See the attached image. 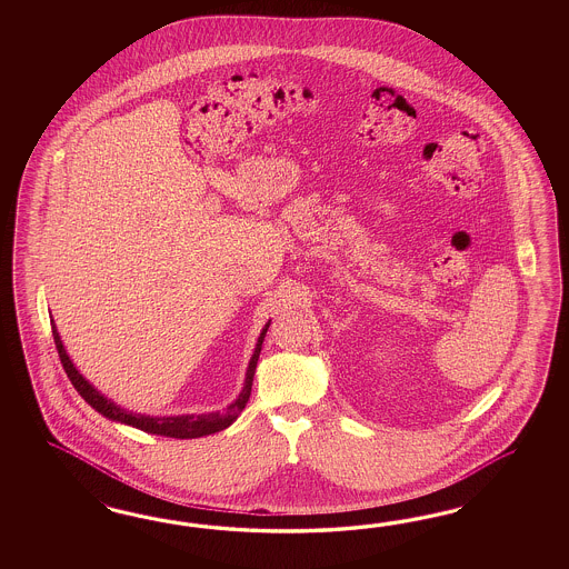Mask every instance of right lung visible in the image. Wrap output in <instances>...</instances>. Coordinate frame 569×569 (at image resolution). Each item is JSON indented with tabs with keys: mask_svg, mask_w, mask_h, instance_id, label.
I'll return each instance as SVG.
<instances>
[{
	"mask_svg": "<svg viewBox=\"0 0 569 569\" xmlns=\"http://www.w3.org/2000/svg\"><path fill=\"white\" fill-rule=\"evenodd\" d=\"M269 328V326H267ZM267 328L262 329L260 333L259 345L257 350L250 359L248 365V373H246V386L241 390L240 397L236 402H231L223 413H208V415H181V417H146V415H136L124 411L121 407H117L114 402H110L108 398H103L89 381H87L77 369L74 365L70 362L69 355L64 350V346L60 342V336H58V329L53 326L52 319V336L53 345L58 350V357L60 362L69 376L70 383L74 386V390L86 398V402H89L98 413H102L103 417L112 419V421H121L127 426H133L141 431H148V433H158V436H167V438H200V436H208V433H214V431L224 430L229 428L238 415L243 411L250 392H252V378H254V369H257V362H259L260 346L264 340V333Z\"/></svg>",
	"mask_w": 569,
	"mask_h": 569,
	"instance_id": "obj_1",
	"label": "right lung"
}]
</instances>
